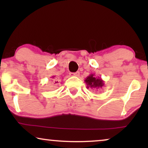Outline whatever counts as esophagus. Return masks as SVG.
I'll list each match as a JSON object with an SVG mask.
<instances>
[{"label":"esophagus","mask_w":148,"mask_h":148,"mask_svg":"<svg viewBox=\"0 0 148 148\" xmlns=\"http://www.w3.org/2000/svg\"><path fill=\"white\" fill-rule=\"evenodd\" d=\"M71 75L78 77L79 75V71H77V72H75V73H71Z\"/></svg>","instance_id":"1"}]
</instances>
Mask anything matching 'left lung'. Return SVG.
Listing matches in <instances>:
<instances>
[{"label": "left lung", "instance_id": "8db88e82", "mask_svg": "<svg viewBox=\"0 0 148 148\" xmlns=\"http://www.w3.org/2000/svg\"><path fill=\"white\" fill-rule=\"evenodd\" d=\"M87 88L101 89L104 86V82L99 77H96L95 74H90L85 79Z\"/></svg>", "mask_w": 148, "mask_h": 148}]
</instances>
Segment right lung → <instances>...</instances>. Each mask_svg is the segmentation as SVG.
<instances>
[{
  "mask_svg": "<svg viewBox=\"0 0 148 148\" xmlns=\"http://www.w3.org/2000/svg\"><path fill=\"white\" fill-rule=\"evenodd\" d=\"M54 77H54V76H52V78H53V79H54ZM55 83H56V82H55Z\"/></svg>",
  "mask_w": 148,
  "mask_h": 148,
  "instance_id": "add662e5",
  "label": "right lung"
}]
</instances>
